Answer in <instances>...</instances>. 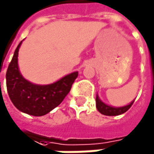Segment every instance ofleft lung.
<instances>
[{"instance_id":"1","label":"left lung","mask_w":154,"mask_h":154,"mask_svg":"<svg viewBox=\"0 0 154 154\" xmlns=\"http://www.w3.org/2000/svg\"><path fill=\"white\" fill-rule=\"evenodd\" d=\"M133 102H134V100L131 103H130L129 105L122 107V108H113V107L108 106L105 103H103L100 98H98L97 95L96 97V106H97V110L100 111L101 114L106 115V116H118V115H120L122 113H125L131 107Z\"/></svg>"}]
</instances>
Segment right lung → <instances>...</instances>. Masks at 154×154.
Masks as SVG:
<instances>
[{
  "instance_id": "obj_1",
  "label": "right lung",
  "mask_w": 154,
  "mask_h": 154,
  "mask_svg": "<svg viewBox=\"0 0 154 154\" xmlns=\"http://www.w3.org/2000/svg\"><path fill=\"white\" fill-rule=\"evenodd\" d=\"M22 42L14 51L6 72V86L11 100L22 112L43 116L57 107L70 91L79 73H71L56 83L35 85L25 80L19 72L17 57Z\"/></svg>"
}]
</instances>
